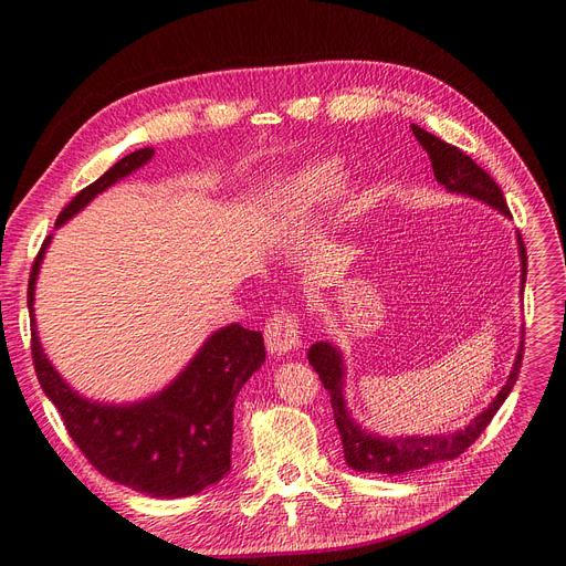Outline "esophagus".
<instances>
[{
  "label": "esophagus",
  "instance_id": "esophagus-1",
  "mask_svg": "<svg viewBox=\"0 0 566 566\" xmlns=\"http://www.w3.org/2000/svg\"><path fill=\"white\" fill-rule=\"evenodd\" d=\"M264 339H266V348L274 356H285L290 350L300 348L302 346L300 316L290 308L274 311V316H271L264 325Z\"/></svg>",
  "mask_w": 566,
  "mask_h": 566
}]
</instances>
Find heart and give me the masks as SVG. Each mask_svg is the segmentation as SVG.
Returning <instances> with one entry per match:
<instances>
[{"label":"heart","instance_id":"1","mask_svg":"<svg viewBox=\"0 0 566 566\" xmlns=\"http://www.w3.org/2000/svg\"><path fill=\"white\" fill-rule=\"evenodd\" d=\"M346 187V170L339 159H323L308 164L283 187V199L295 212L337 199Z\"/></svg>","mask_w":566,"mask_h":566}]
</instances>
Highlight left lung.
Listing matches in <instances>:
<instances>
[{
	"label": "left lung",
	"instance_id": "left-lung-1",
	"mask_svg": "<svg viewBox=\"0 0 566 566\" xmlns=\"http://www.w3.org/2000/svg\"><path fill=\"white\" fill-rule=\"evenodd\" d=\"M412 133L419 140V145L428 151L436 180L447 191L478 199L486 206L501 210L505 218H513L509 203L503 199L501 187L469 157V154H463L459 147L436 138L433 133H428L415 124H412ZM517 252H520V266H522L520 285L524 287V281H527V250H524V241L520 233H517ZM522 339H524V329H522ZM522 350H524V342H520L509 381L503 384L496 398L486 405L469 426L461 428V431L440 433V436L436 433V436H396V438H384L373 431H365V428L350 417L344 400L346 367L342 360V350L337 346H333L329 342H316L308 348L306 356H308V363L314 365V369L318 373L325 391L329 394V402H333L335 423L342 438L346 463L360 473L400 475V473L426 469V465L431 463L457 459L459 454L469 450V447L480 438L484 428L490 426L503 400L513 391L520 367H522Z\"/></svg>",
	"mask_w": 566,
	"mask_h": 566
}]
</instances>
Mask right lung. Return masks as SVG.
Masks as SVG:
<instances>
[{
    "label": "right lung",
    "instance_id": "obj_1",
    "mask_svg": "<svg viewBox=\"0 0 566 566\" xmlns=\"http://www.w3.org/2000/svg\"><path fill=\"white\" fill-rule=\"evenodd\" d=\"M151 157L154 149L145 147L116 161L103 178L76 193L55 227H63L97 193ZM51 239L46 237L39 250L28 283L32 360L36 379L61 412L74 444L95 471L154 499L191 496L220 482L231 471L233 402L266 358L262 333L239 323L220 327L182 373L151 398L126 405L88 400L57 375L36 335L34 285Z\"/></svg>",
    "mask_w": 566,
    "mask_h": 566
}]
</instances>
